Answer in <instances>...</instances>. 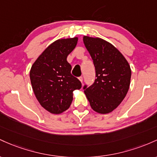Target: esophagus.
<instances>
[{"label": "esophagus", "instance_id": "obj_1", "mask_svg": "<svg viewBox=\"0 0 157 157\" xmlns=\"http://www.w3.org/2000/svg\"><path fill=\"white\" fill-rule=\"evenodd\" d=\"M78 79H79V81H80V82H82H82H83V77L80 76V77H79V78H78Z\"/></svg>", "mask_w": 157, "mask_h": 157}]
</instances>
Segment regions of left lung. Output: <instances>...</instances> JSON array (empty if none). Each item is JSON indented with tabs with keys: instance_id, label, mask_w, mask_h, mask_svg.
Listing matches in <instances>:
<instances>
[{
	"instance_id": "obj_1",
	"label": "left lung",
	"mask_w": 157,
	"mask_h": 157,
	"mask_svg": "<svg viewBox=\"0 0 157 157\" xmlns=\"http://www.w3.org/2000/svg\"><path fill=\"white\" fill-rule=\"evenodd\" d=\"M83 41L96 70L95 82L84 93L94 111L112 112L121 104L130 87L131 70L125 58L109 42L100 38L84 36Z\"/></svg>"
}]
</instances>
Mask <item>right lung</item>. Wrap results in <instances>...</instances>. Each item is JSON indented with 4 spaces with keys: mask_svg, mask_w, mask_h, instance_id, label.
Instances as JSON below:
<instances>
[{
    "mask_svg": "<svg viewBox=\"0 0 157 157\" xmlns=\"http://www.w3.org/2000/svg\"><path fill=\"white\" fill-rule=\"evenodd\" d=\"M77 41V37L56 40L31 67L29 76L35 96L51 113L60 114L67 110L73 101V92L82 87L80 81L72 75V67L67 61Z\"/></svg>",
    "mask_w": 157,
    "mask_h": 157,
    "instance_id": "right-lung-1",
    "label": "right lung"
}]
</instances>
